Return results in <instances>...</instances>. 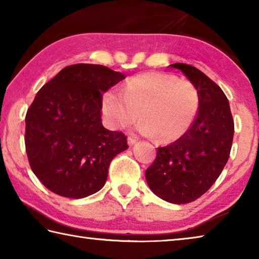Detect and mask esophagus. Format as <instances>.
<instances>
[{"label": "esophagus", "instance_id": "34e87169", "mask_svg": "<svg viewBox=\"0 0 259 259\" xmlns=\"http://www.w3.org/2000/svg\"><path fill=\"white\" fill-rule=\"evenodd\" d=\"M136 142H137V139H136V138L128 137V144H129V146H133V145H135Z\"/></svg>", "mask_w": 259, "mask_h": 259}]
</instances>
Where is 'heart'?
Masks as SVG:
<instances>
[{"mask_svg": "<svg viewBox=\"0 0 259 259\" xmlns=\"http://www.w3.org/2000/svg\"><path fill=\"white\" fill-rule=\"evenodd\" d=\"M199 109L193 84L163 73H145L125 82L122 93L109 89L103 97V114L109 128L122 130L135 123L140 134L169 142L190 129Z\"/></svg>", "mask_w": 259, "mask_h": 259, "instance_id": "heart-1", "label": "heart"}]
</instances>
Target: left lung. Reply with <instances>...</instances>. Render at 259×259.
Here are the masks:
<instances>
[{
  "mask_svg": "<svg viewBox=\"0 0 259 259\" xmlns=\"http://www.w3.org/2000/svg\"><path fill=\"white\" fill-rule=\"evenodd\" d=\"M169 67L181 71L195 87L199 112L181 138L157 148L145 176L155 195L184 204L204 194L222 174L230 156L234 122L225 94L204 73L187 64Z\"/></svg>",
  "mask_w": 259,
  "mask_h": 259,
  "instance_id": "8db88e82",
  "label": "left lung"
}]
</instances>
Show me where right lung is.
Here are the masks:
<instances>
[{
  "mask_svg": "<svg viewBox=\"0 0 259 259\" xmlns=\"http://www.w3.org/2000/svg\"><path fill=\"white\" fill-rule=\"evenodd\" d=\"M125 76L103 65L76 64L43 85L26 114L29 165L48 190L82 199L102 190L126 137L102 123L103 93Z\"/></svg>",
  "mask_w": 259,
  "mask_h": 259,
  "instance_id": "right-lung-1",
  "label": "right lung"
}]
</instances>
